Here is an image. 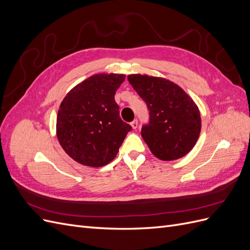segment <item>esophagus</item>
Listing matches in <instances>:
<instances>
[{
  "mask_svg": "<svg viewBox=\"0 0 250 250\" xmlns=\"http://www.w3.org/2000/svg\"><path fill=\"white\" fill-rule=\"evenodd\" d=\"M130 125H131L133 129H137V128H138V120H133L132 122L130 123Z\"/></svg>",
  "mask_w": 250,
  "mask_h": 250,
  "instance_id": "34e87169",
  "label": "esophagus"
}]
</instances>
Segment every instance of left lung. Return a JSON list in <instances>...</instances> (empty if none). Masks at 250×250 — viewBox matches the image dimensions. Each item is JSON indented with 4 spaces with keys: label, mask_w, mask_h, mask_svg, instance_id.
<instances>
[{
    "label": "left lung",
    "mask_w": 250,
    "mask_h": 250,
    "mask_svg": "<svg viewBox=\"0 0 250 250\" xmlns=\"http://www.w3.org/2000/svg\"><path fill=\"white\" fill-rule=\"evenodd\" d=\"M128 81L147 104L149 123L141 134L152 154L174 161L190 152L201 129L200 112L192 98L165 78L132 74Z\"/></svg>",
    "instance_id": "8db88e82"
}]
</instances>
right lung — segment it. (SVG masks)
<instances>
[{"instance_id": "add662e5", "label": "right lung", "mask_w": 250, "mask_h": 250, "mask_svg": "<svg viewBox=\"0 0 250 250\" xmlns=\"http://www.w3.org/2000/svg\"><path fill=\"white\" fill-rule=\"evenodd\" d=\"M124 74H96L72 88L60 104L56 134L65 153L88 167L117 156L132 127L120 118L115 101Z\"/></svg>"}]
</instances>
